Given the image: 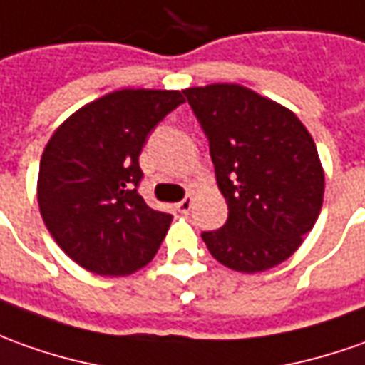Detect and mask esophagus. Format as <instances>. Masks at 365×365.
I'll return each mask as SVG.
<instances>
[{"label": "esophagus", "mask_w": 365, "mask_h": 365, "mask_svg": "<svg viewBox=\"0 0 365 365\" xmlns=\"http://www.w3.org/2000/svg\"><path fill=\"white\" fill-rule=\"evenodd\" d=\"M192 205H193L192 195H185V197H183L182 202L178 203L175 207H178V212H182V214H187V212L192 210Z\"/></svg>", "instance_id": "esophagus-1"}]
</instances>
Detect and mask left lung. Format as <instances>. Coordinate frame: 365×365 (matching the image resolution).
I'll list each match as a JSON object with an SVG mask.
<instances>
[{"label": "left lung", "instance_id": "obj_1", "mask_svg": "<svg viewBox=\"0 0 365 365\" xmlns=\"http://www.w3.org/2000/svg\"><path fill=\"white\" fill-rule=\"evenodd\" d=\"M227 202L220 230L203 232L210 254L255 274L282 264L314 227L324 202L318 150L296 113L252 89L214 83L183 89Z\"/></svg>", "mask_w": 365, "mask_h": 365}]
</instances>
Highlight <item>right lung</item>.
Returning a JSON list of instances; mask_svg holds the SVG:
<instances>
[{
  "mask_svg": "<svg viewBox=\"0 0 365 365\" xmlns=\"http://www.w3.org/2000/svg\"><path fill=\"white\" fill-rule=\"evenodd\" d=\"M182 103V91H111L76 111L47 141L39 212L76 264L98 276H128L153 259L172 215L138 192L140 153L153 128Z\"/></svg>",
  "mask_w": 365,
  "mask_h": 365,
  "instance_id": "add662e5",
  "label": "right lung"
}]
</instances>
